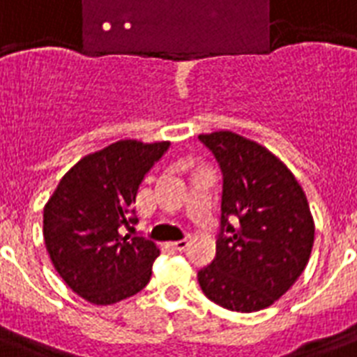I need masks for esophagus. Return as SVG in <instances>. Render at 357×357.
<instances>
[{"label": "esophagus", "mask_w": 357, "mask_h": 357, "mask_svg": "<svg viewBox=\"0 0 357 357\" xmlns=\"http://www.w3.org/2000/svg\"><path fill=\"white\" fill-rule=\"evenodd\" d=\"M170 246H172L174 250H178V252H183V250L189 246V241H187V238H181V241H176V243H170Z\"/></svg>", "instance_id": "34e87169"}]
</instances>
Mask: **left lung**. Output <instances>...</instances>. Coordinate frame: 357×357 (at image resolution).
Instances as JSON below:
<instances>
[{"label": "left lung", "mask_w": 357, "mask_h": 357, "mask_svg": "<svg viewBox=\"0 0 357 357\" xmlns=\"http://www.w3.org/2000/svg\"><path fill=\"white\" fill-rule=\"evenodd\" d=\"M222 172L217 255L198 271L207 298L226 310H265L310 261L315 224L293 172L261 144L231 131L200 135Z\"/></svg>", "instance_id": "1"}]
</instances>
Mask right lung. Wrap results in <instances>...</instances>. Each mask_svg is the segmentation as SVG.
I'll list each match as a JSON object with an SVG mask.
<instances>
[{
	"label": "right lung",
	"instance_id": "1",
	"mask_svg": "<svg viewBox=\"0 0 357 357\" xmlns=\"http://www.w3.org/2000/svg\"><path fill=\"white\" fill-rule=\"evenodd\" d=\"M168 148L170 142L119 140L83 157L44 207V243L53 266L91 304L120 302L150 282L159 248L122 231L139 222V187Z\"/></svg>",
	"mask_w": 357,
	"mask_h": 357
}]
</instances>
